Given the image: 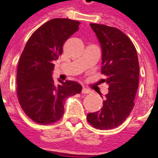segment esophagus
Wrapping results in <instances>:
<instances>
[{
	"mask_svg": "<svg viewBox=\"0 0 158 158\" xmlns=\"http://www.w3.org/2000/svg\"><path fill=\"white\" fill-rule=\"evenodd\" d=\"M90 93V90L88 89H86L85 87H83L82 89V94H89Z\"/></svg>",
	"mask_w": 158,
	"mask_h": 158,
	"instance_id": "esophagus-1",
	"label": "esophagus"
}]
</instances>
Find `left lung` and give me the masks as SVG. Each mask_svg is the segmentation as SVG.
<instances>
[{
	"label": "left lung",
	"mask_w": 158,
	"mask_h": 158,
	"mask_svg": "<svg viewBox=\"0 0 158 158\" xmlns=\"http://www.w3.org/2000/svg\"><path fill=\"white\" fill-rule=\"evenodd\" d=\"M102 46V82L109 88L101 111L89 113L87 121L98 129H112L122 124L135 106L139 66L136 49L128 36L117 28L89 24Z\"/></svg>",
	"instance_id": "8db88e82"
}]
</instances>
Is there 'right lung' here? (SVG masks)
Here are the masks:
<instances>
[{"mask_svg":"<svg viewBox=\"0 0 158 158\" xmlns=\"http://www.w3.org/2000/svg\"><path fill=\"white\" fill-rule=\"evenodd\" d=\"M80 23L69 19H53L36 29L27 41L17 71V94L20 106L29 118L51 124L64 114V102L79 94L82 86L72 80L52 79L54 61L62 55L67 40L79 30Z\"/></svg>","mask_w":158,"mask_h":158,"instance_id":"right-lung-1","label":"right lung"}]
</instances>
